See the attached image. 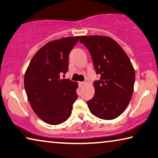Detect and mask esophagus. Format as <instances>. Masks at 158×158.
I'll return each mask as SVG.
<instances>
[{
  "label": "esophagus",
  "instance_id": "1",
  "mask_svg": "<svg viewBox=\"0 0 158 158\" xmlns=\"http://www.w3.org/2000/svg\"><path fill=\"white\" fill-rule=\"evenodd\" d=\"M86 85V82L85 81H81V82H79V86L80 88H83V87Z\"/></svg>",
  "mask_w": 158,
  "mask_h": 158
}]
</instances>
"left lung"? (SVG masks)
<instances>
[{"label":"left lung","mask_w":158,"mask_h":158,"mask_svg":"<svg viewBox=\"0 0 158 158\" xmlns=\"http://www.w3.org/2000/svg\"><path fill=\"white\" fill-rule=\"evenodd\" d=\"M91 54L99 80L95 94L87 101L90 112L102 119L119 117L128 106L134 91L135 71L122 47L108 36H84L80 39Z\"/></svg>","instance_id":"8db88e82"}]
</instances>
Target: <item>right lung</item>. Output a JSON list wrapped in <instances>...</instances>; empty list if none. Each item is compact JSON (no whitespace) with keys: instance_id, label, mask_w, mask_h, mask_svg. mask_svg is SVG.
<instances>
[{"instance_id":"add662e5","label":"right lung","mask_w":158,"mask_h":158,"mask_svg":"<svg viewBox=\"0 0 158 158\" xmlns=\"http://www.w3.org/2000/svg\"><path fill=\"white\" fill-rule=\"evenodd\" d=\"M80 38L67 37L46 44L32 57L25 72L24 89L29 103L47 124H62L72 114L78 84L60 76L68 72L69 52Z\"/></svg>"}]
</instances>
